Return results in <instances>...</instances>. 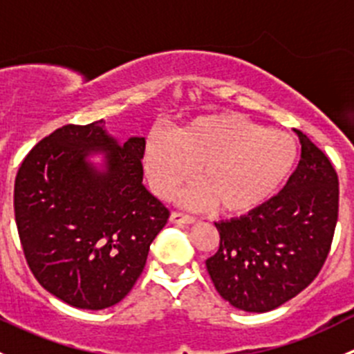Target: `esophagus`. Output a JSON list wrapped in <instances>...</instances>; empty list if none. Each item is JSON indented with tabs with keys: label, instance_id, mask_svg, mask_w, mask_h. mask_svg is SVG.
I'll list each match as a JSON object with an SVG mask.
<instances>
[{
	"label": "esophagus",
	"instance_id": "1",
	"mask_svg": "<svg viewBox=\"0 0 354 354\" xmlns=\"http://www.w3.org/2000/svg\"><path fill=\"white\" fill-rule=\"evenodd\" d=\"M169 221L173 224H192L195 223V217L188 216V214H183V212H178V210H173L169 216Z\"/></svg>",
	"mask_w": 354,
	"mask_h": 354
}]
</instances>
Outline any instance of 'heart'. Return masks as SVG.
Returning a JSON list of instances; mask_svg holds the SVG:
<instances>
[{"label": "heart", "mask_w": 354, "mask_h": 354, "mask_svg": "<svg viewBox=\"0 0 354 354\" xmlns=\"http://www.w3.org/2000/svg\"><path fill=\"white\" fill-rule=\"evenodd\" d=\"M296 159L298 147L288 133L234 113L200 118L173 138L151 133L144 152L149 180L160 197H169L197 169L202 187L188 190L185 202L214 203L224 214H243L266 202Z\"/></svg>", "instance_id": "1"}]
</instances>
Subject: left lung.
Masks as SVG:
<instances>
[{
    "label": "left lung",
    "instance_id": "left-lung-1",
    "mask_svg": "<svg viewBox=\"0 0 354 354\" xmlns=\"http://www.w3.org/2000/svg\"><path fill=\"white\" fill-rule=\"evenodd\" d=\"M298 133L301 160L286 187L246 216L216 223L219 248L205 260L217 292L234 308L263 313L308 286L326 263L339 212L329 157Z\"/></svg>",
    "mask_w": 354,
    "mask_h": 354
}]
</instances>
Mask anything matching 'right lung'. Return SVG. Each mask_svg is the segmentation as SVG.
I'll return each mask as SVG.
<instances>
[{"label": "right lung", "mask_w": 354, "mask_h": 354, "mask_svg": "<svg viewBox=\"0 0 354 354\" xmlns=\"http://www.w3.org/2000/svg\"><path fill=\"white\" fill-rule=\"evenodd\" d=\"M106 152V171L86 162ZM145 138L118 144L104 120L65 124L42 138L15 178L13 205L37 283L75 308L120 303L144 270L169 210L142 185Z\"/></svg>", "instance_id": "obj_1"}]
</instances>
